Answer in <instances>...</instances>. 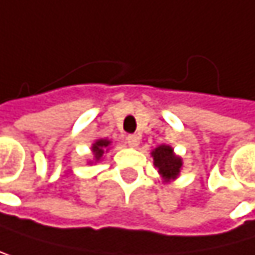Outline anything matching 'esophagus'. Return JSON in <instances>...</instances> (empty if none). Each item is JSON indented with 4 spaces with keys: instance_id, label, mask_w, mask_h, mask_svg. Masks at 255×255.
I'll return each instance as SVG.
<instances>
[{
    "instance_id": "1",
    "label": "esophagus",
    "mask_w": 255,
    "mask_h": 255,
    "mask_svg": "<svg viewBox=\"0 0 255 255\" xmlns=\"http://www.w3.org/2000/svg\"><path fill=\"white\" fill-rule=\"evenodd\" d=\"M126 141H128L129 146L137 147L140 144V137H138V135H135V133H130V135H128V137H126Z\"/></svg>"
}]
</instances>
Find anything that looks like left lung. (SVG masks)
<instances>
[{"instance_id": "1", "label": "left lung", "mask_w": 255, "mask_h": 255, "mask_svg": "<svg viewBox=\"0 0 255 255\" xmlns=\"http://www.w3.org/2000/svg\"><path fill=\"white\" fill-rule=\"evenodd\" d=\"M152 157H154V164L158 168V172L166 180L175 178L178 175L181 168V160L174 155L171 146H164V144L158 146L152 152Z\"/></svg>"}]
</instances>
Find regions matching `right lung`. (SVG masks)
Masks as SVG:
<instances>
[{"label":"right lung","instance_id":"1","mask_svg":"<svg viewBox=\"0 0 255 255\" xmlns=\"http://www.w3.org/2000/svg\"><path fill=\"white\" fill-rule=\"evenodd\" d=\"M111 141L108 140H98L94 146H92V150H94V155H95V160H100V157L105 154V149L109 146Z\"/></svg>","mask_w":255,"mask_h":255}]
</instances>
